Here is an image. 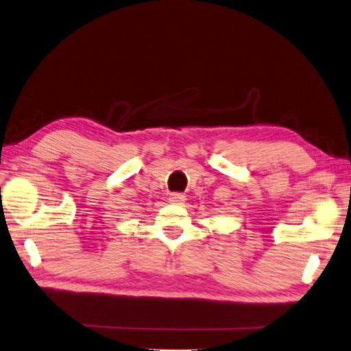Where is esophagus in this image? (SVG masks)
Segmentation results:
<instances>
[{
  "label": "esophagus",
  "instance_id": "34e87169",
  "mask_svg": "<svg viewBox=\"0 0 351 351\" xmlns=\"http://www.w3.org/2000/svg\"><path fill=\"white\" fill-rule=\"evenodd\" d=\"M169 201L171 204H181V202L186 201V196H184L182 193H171L170 197H169Z\"/></svg>",
  "mask_w": 351,
  "mask_h": 351
}]
</instances>
